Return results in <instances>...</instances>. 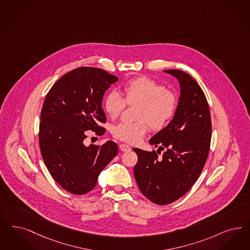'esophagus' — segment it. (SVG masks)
Segmentation results:
<instances>
[{"mask_svg": "<svg viewBox=\"0 0 250 250\" xmlns=\"http://www.w3.org/2000/svg\"><path fill=\"white\" fill-rule=\"evenodd\" d=\"M119 147H120L121 151H124V152L125 151H129L131 149V147L126 144H120Z\"/></svg>", "mask_w": 250, "mask_h": 250, "instance_id": "1", "label": "esophagus"}]
</instances>
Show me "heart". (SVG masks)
Returning a JSON list of instances; mask_svg holds the SVG:
<instances>
[{
	"mask_svg": "<svg viewBox=\"0 0 250 250\" xmlns=\"http://www.w3.org/2000/svg\"><path fill=\"white\" fill-rule=\"evenodd\" d=\"M123 96L116 91L109 93L104 102V109L109 117H118L125 107L138 104L134 123H120L113 129V136L125 142H139L148 131V124L154 129H161L171 120L176 111L177 98L155 80L139 77L129 80L123 86Z\"/></svg>",
	"mask_w": 250,
	"mask_h": 250,
	"instance_id": "1",
	"label": "heart"
}]
</instances>
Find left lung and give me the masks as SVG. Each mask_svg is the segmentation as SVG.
I'll use <instances>...</instances> for the list:
<instances>
[{
  "instance_id": "obj_1",
  "label": "left lung",
  "mask_w": 250,
  "mask_h": 250,
  "mask_svg": "<svg viewBox=\"0 0 250 250\" xmlns=\"http://www.w3.org/2000/svg\"><path fill=\"white\" fill-rule=\"evenodd\" d=\"M164 72L178 80L180 96L172 120L149 139V144L166 150L160 158L154 150L134 148L138 157L134 174L139 190L159 205L172 203L192 188L203 170L211 139L208 105L197 81L181 70Z\"/></svg>"
}]
</instances>
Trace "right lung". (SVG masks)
Segmentation results:
<instances>
[{
    "label": "right lung",
    "instance_id": "add662e5",
    "mask_svg": "<svg viewBox=\"0 0 250 250\" xmlns=\"http://www.w3.org/2000/svg\"><path fill=\"white\" fill-rule=\"evenodd\" d=\"M119 78L103 69L79 67L52 86L41 112L40 147L52 178L63 189L83 195L95 188L101 172L118 153L113 141L86 146V131L105 133L102 103Z\"/></svg>",
    "mask_w": 250,
    "mask_h": 250
}]
</instances>
